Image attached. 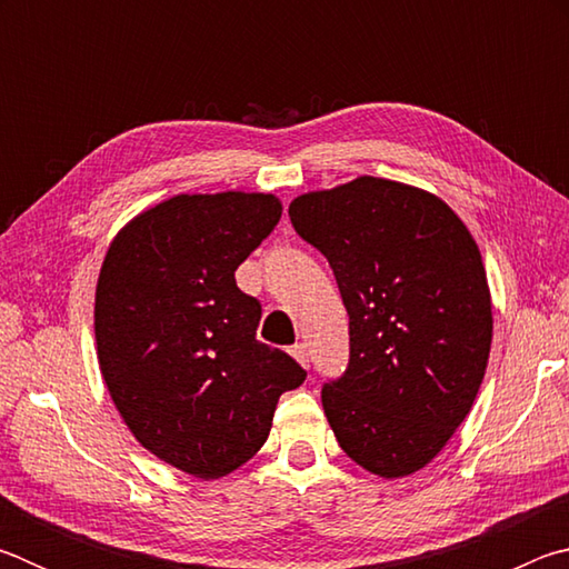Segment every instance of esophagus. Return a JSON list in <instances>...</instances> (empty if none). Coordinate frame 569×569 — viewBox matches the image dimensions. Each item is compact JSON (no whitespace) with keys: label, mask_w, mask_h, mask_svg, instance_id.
I'll return each mask as SVG.
<instances>
[{"label":"esophagus","mask_w":569,"mask_h":569,"mask_svg":"<svg viewBox=\"0 0 569 569\" xmlns=\"http://www.w3.org/2000/svg\"><path fill=\"white\" fill-rule=\"evenodd\" d=\"M291 356L293 359L301 363V366H308V349H306V343H296V346H291Z\"/></svg>","instance_id":"esophagus-1"}]
</instances>
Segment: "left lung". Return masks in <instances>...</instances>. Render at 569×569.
I'll list each match as a JSON object with an SVG mask.
<instances>
[{
	"instance_id": "8db88e82",
	"label": "left lung",
	"mask_w": 569,
	"mask_h": 569,
	"mask_svg": "<svg viewBox=\"0 0 569 569\" xmlns=\"http://www.w3.org/2000/svg\"><path fill=\"white\" fill-rule=\"evenodd\" d=\"M288 216L349 311V366L321 389L336 439L371 475L427 467L467 419L492 346L475 238L445 200L371 176L298 196Z\"/></svg>"
}]
</instances>
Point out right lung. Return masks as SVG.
<instances>
[{
    "mask_svg": "<svg viewBox=\"0 0 569 569\" xmlns=\"http://www.w3.org/2000/svg\"><path fill=\"white\" fill-rule=\"evenodd\" d=\"M271 192L176 196L124 226L94 293L102 379L158 459L218 479L268 439L278 397L306 371L256 339L261 303L236 268L281 220Z\"/></svg>",
    "mask_w": 569,
    "mask_h": 569,
    "instance_id": "1",
    "label": "right lung"
}]
</instances>
